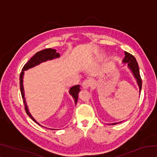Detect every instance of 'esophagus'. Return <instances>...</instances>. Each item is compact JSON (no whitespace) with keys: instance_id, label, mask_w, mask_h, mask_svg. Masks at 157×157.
Instances as JSON below:
<instances>
[{"instance_id":"esophagus-1","label":"esophagus","mask_w":157,"mask_h":157,"mask_svg":"<svg viewBox=\"0 0 157 157\" xmlns=\"http://www.w3.org/2000/svg\"><path fill=\"white\" fill-rule=\"evenodd\" d=\"M91 85V80H89V79H86V80L84 81L83 83H82V87H83V89H89Z\"/></svg>"}]
</instances>
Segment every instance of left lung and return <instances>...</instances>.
<instances>
[{
    "label": "left lung",
    "instance_id": "1",
    "mask_svg": "<svg viewBox=\"0 0 157 157\" xmlns=\"http://www.w3.org/2000/svg\"><path fill=\"white\" fill-rule=\"evenodd\" d=\"M124 54H125V56H124V58L123 59V62L127 63V64H128L129 68L132 70L134 77L137 79V82H138V84H139V89L140 91H141V87H142V79H141V78H140L139 65H138L136 58L133 56L132 55H131L130 53L127 52H124ZM116 124V123H114L112 124Z\"/></svg>",
    "mask_w": 157,
    "mask_h": 157
}]
</instances>
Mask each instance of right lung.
<instances>
[{"label": "right lung", "instance_id": "obj_1", "mask_svg": "<svg viewBox=\"0 0 157 157\" xmlns=\"http://www.w3.org/2000/svg\"><path fill=\"white\" fill-rule=\"evenodd\" d=\"M59 57V53L57 52L56 50L55 49H52V48H47V49H44L43 50H41V51L37 52L34 56L31 58V59L28 61V62L25 63L22 68V71L20 74V78H19V80H20V89H21V95H22V98L23 100V103H24V107H25V110L27 113L28 115L30 117L32 118V120H33L36 124H39L37 122L34 120L33 118V117L31 116L30 113L29 112L28 109V106L26 105L25 102V95H24V89H23V74H24V71L28 70V69L33 68L34 66H35L36 65L39 64V63L44 62H46L47 60H50L54 59V58H57ZM80 86L79 85H75V86H73V87H71L70 89V91H69V93L70 94L72 95L73 98L74 99V101H75V103L76 104L77 102H78V94L79 91H80ZM41 125V124H39Z\"/></svg>", "mask_w": 157, "mask_h": 157}]
</instances>
